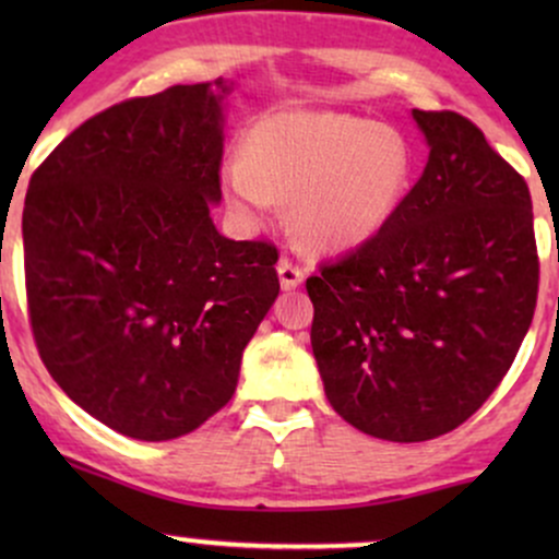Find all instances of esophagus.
<instances>
[{
	"instance_id": "esophagus-1",
	"label": "esophagus",
	"mask_w": 559,
	"mask_h": 559,
	"mask_svg": "<svg viewBox=\"0 0 559 559\" xmlns=\"http://www.w3.org/2000/svg\"><path fill=\"white\" fill-rule=\"evenodd\" d=\"M278 278H281V288H297L301 281H305V271L297 265V262H292L288 258H281L278 260Z\"/></svg>"
}]
</instances>
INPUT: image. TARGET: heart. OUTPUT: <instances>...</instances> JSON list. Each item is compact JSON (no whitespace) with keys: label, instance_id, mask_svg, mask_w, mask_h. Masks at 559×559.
Returning a JSON list of instances; mask_svg holds the SVG:
<instances>
[{"label":"heart","instance_id":"obj_1","mask_svg":"<svg viewBox=\"0 0 559 559\" xmlns=\"http://www.w3.org/2000/svg\"><path fill=\"white\" fill-rule=\"evenodd\" d=\"M413 178V146L396 128L344 112H275L230 155L221 183L241 221L292 197L299 236L323 252L360 247L391 221Z\"/></svg>","mask_w":559,"mask_h":559}]
</instances>
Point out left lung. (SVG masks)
<instances>
[{
    "label": "left lung",
    "mask_w": 559,
    "mask_h": 559,
    "mask_svg": "<svg viewBox=\"0 0 559 559\" xmlns=\"http://www.w3.org/2000/svg\"><path fill=\"white\" fill-rule=\"evenodd\" d=\"M413 118L431 146L418 183L373 239L307 278L331 407L402 444L454 431L489 400L538 294L521 173L460 112Z\"/></svg>",
    "instance_id": "1"
}]
</instances>
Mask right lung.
<instances>
[{
  "instance_id": "add662e5",
  "label": "right lung",
  "mask_w": 559,
  "mask_h": 559,
  "mask_svg": "<svg viewBox=\"0 0 559 559\" xmlns=\"http://www.w3.org/2000/svg\"><path fill=\"white\" fill-rule=\"evenodd\" d=\"M223 79L107 107L31 176L25 297L57 386L112 431L168 441L226 407L278 297V249L217 234Z\"/></svg>"
}]
</instances>
